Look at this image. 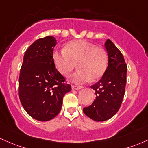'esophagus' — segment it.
<instances>
[{
	"label": "esophagus",
	"instance_id": "esophagus-1",
	"mask_svg": "<svg viewBox=\"0 0 148 148\" xmlns=\"http://www.w3.org/2000/svg\"><path fill=\"white\" fill-rule=\"evenodd\" d=\"M82 88H83L82 86H74V85H72V86H71V88H72V90H79Z\"/></svg>",
	"mask_w": 148,
	"mask_h": 148
}]
</instances>
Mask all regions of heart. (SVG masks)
<instances>
[{
	"instance_id": "obj_1",
	"label": "heart",
	"mask_w": 148,
	"mask_h": 148,
	"mask_svg": "<svg viewBox=\"0 0 148 148\" xmlns=\"http://www.w3.org/2000/svg\"><path fill=\"white\" fill-rule=\"evenodd\" d=\"M52 59L57 69L65 77L69 75L77 64L78 70L71 76L76 84L99 79L108 64L106 51L84 40L70 42L64 49L54 51Z\"/></svg>"
}]
</instances>
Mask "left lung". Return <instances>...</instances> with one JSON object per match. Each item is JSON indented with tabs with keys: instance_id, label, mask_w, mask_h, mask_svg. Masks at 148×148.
<instances>
[{
	"instance_id": "8db88e82",
	"label": "left lung",
	"mask_w": 148,
	"mask_h": 148,
	"mask_svg": "<svg viewBox=\"0 0 148 148\" xmlns=\"http://www.w3.org/2000/svg\"><path fill=\"white\" fill-rule=\"evenodd\" d=\"M104 45L108 53V66L101 79L91 86L96 91V99L83 109L85 115L95 121H107L119 111L126 84L127 68L123 55L109 39Z\"/></svg>"
}]
</instances>
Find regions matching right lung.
Masks as SVG:
<instances>
[{
    "instance_id": "add662e5",
    "label": "right lung",
    "mask_w": 148,
    "mask_h": 148,
    "mask_svg": "<svg viewBox=\"0 0 148 148\" xmlns=\"http://www.w3.org/2000/svg\"><path fill=\"white\" fill-rule=\"evenodd\" d=\"M57 40L47 36L34 42L25 53L19 77V98L34 119L47 121L61 111L63 97L71 89L57 71L52 54Z\"/></svg>"
}]
</instances>
